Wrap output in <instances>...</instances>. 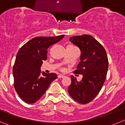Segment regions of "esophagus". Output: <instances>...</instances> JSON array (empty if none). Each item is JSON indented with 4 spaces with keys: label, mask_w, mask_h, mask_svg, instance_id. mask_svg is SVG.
Returning a JSON list of instances; mask_svg holds the SVG:
<instances>
[{
    "label": "esophagus",
    "mask_w": 125,
    "mask_h": 125,
    "mask_svg": "<svg viewBox=\"0 0 125 125\" xmlns=\"http://www.w3.org/2000/svg\"><path fill=\"white\" fill-rule=\"evenodd\" d=\"M57 77H58V78H64V76L62 74H59V75H58V76H57Z\"/></svg>",
    "instance_id": "obj_1"
}]
</instances>
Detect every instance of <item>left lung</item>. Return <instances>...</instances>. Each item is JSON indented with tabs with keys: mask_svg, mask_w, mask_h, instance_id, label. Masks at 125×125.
<instances>
[{
	"mask_svg": "<svg viewBox=\"0 0 125 125\" xmlns=\"http://www.w3.org/2000/svg\"><path fill=\"white\" fill-rule=\"evenodd\" d=\"M69 41L81 50V61L74 73L82 74L83 78L78 81L71 76L68 92L75 101L84 104L92 101L102 88L108 72V57L104 48L93 36H73Z\"/></svg>",
	"mask_w": 125,
	"mask_h": 125,
	"instance_id": "1",
	"label": "left lung"
}]
</instances>
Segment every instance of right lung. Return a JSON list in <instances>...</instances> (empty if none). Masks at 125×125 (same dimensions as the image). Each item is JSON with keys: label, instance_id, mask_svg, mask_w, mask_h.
<instances>
[{"label": "right lung", "instance_id": "add662e5", "mask_svg": "<svg viewBox=\"0 0 125 125\" xmlns=\"http://www.w3.org/2000/svg\"><path fill=\"white\" fill-rule=\"evenodd\" d=\"M64 35L56 37H37L25 43L19 50L13 68L14 86L25 103L38 101L57 78L55 73H41L43 61L47 59V49L59 42Z\"/></svg>", "mask_w": 125, "mask_h": 125}]
</instances>
